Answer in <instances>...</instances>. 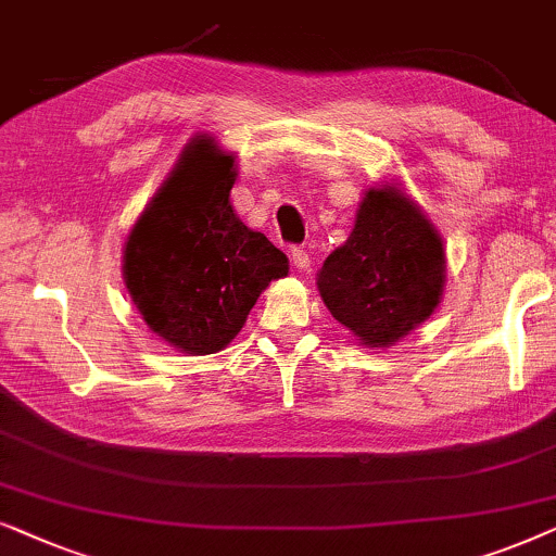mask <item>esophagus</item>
I'll return each mask as SVG.
<instances>
[{"instance_id": "obj_1", "label": "esophagus", "mask_w": 556, "mask_h": 556, "mask_svg": "<svg viewBox=\"0 0 556 556\" xmlns=\"http://www.w3.org/2000/svg\"><path fill=\"white\" fill-rule=\"evenodd\" d=\"M309 262H313V258H309L307 251H302V249H292V264L298 266L300 271H307V269H309Z\"/></svg>"}]
</instances>
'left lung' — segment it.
I'll return each mask as SVG.
<instances>
[{
	"label": "left lung",
	"mask_w": 556,
	"mask_h": 556,
	"mask_svg": "<svg viewBox=\"0 0 556 556\" xmlns=\"http://www.w3.org/2000/svg\"><path fill=\"white\" fill-rule=\"evenodd\" d=\"M445 269L440 233L389 182L366 192L348 241L325 258L317 290L361 345L389 348L434 313Z\"/></svg>",
	"instance_id": "obj_1"
}]
</instances>
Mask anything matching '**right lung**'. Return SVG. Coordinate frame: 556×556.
<instances>
[{
	"instance_id": "right-lung-1",
	"label": "right lung",
	"mask_w": 556,
	"mask_h": 556,
	"mask_svg": "<svg viewBox=\"0 0 556 556\" xmlns=\"http://www.w3.org/2000/svg\"><path fill=\"white\" fill-rule=\"evenodd\" d=\"M233 154L195 137L124 247V282L142 320L177 351L218 353L290 262L231 208Z\"/></svg>"
}]
</instances>
